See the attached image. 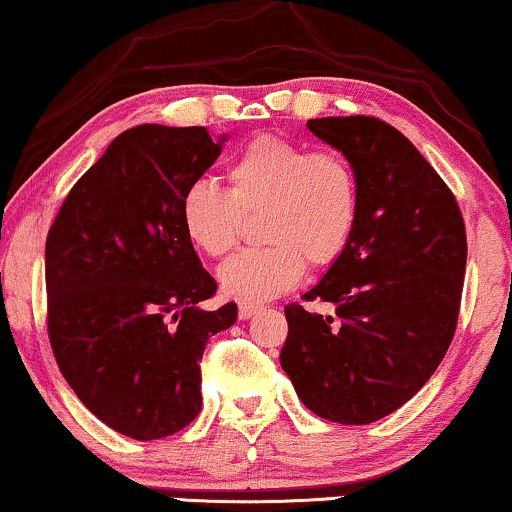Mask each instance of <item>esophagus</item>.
I'll use <instances>...</instances> for the list:
<instances>
[{"mask_svg":"<svg viewBox=\"0 0 512 512\" xmlns=\"http://www.w3.org/2000/svg\"><path fill=\"white\" fill-rule=\"evenodd\" d=\"M260 304H250V302H241L238 304V319H243V321H248V319H252V316H255L257 312H260Z\"/></svg>","mask_w":512,"mask_h":512,"instance_id":"1","label":"esophagus"}]
</instances>
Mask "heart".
Segmentation results:
<instances>
[{
  "instance_id": "obj_1",
  "label": "heart",
  "mask_w": 512,
  "mask_h": 512,
  "mask_svg": "<svg viewBox=\"0 0 512 512\" xmlns=\"http://www.w3.org/2000/svg\"><path fill=\"white\" fill-rule=\"evenodd\" d=\"M260 217V241L219 269V286L243 302H264L302 281L307 262L326 269L340 260L359 217L357 174L335 151L262 134L226 165V191L193 181L179 200L184 234L200 252L222 257L241 238L243 215Z\"/></svg>"
}]
</instances>
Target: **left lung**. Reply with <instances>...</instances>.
Returning <instances> with one entry per match:
<instances>
[{
	"mask_svg": "<svg viewBox=\"0 0 512 512\" xmlns=\"http://www.w3.org/2000/svg\"><path fill=\"white\" fill-rule=\"evenodd\" d=\"M359 184L354 236L307 302L288 304L281 366L316 416L366 425L404 406L454 340L465 276L456 196L399 129L371 115L309 120Z\"/></svg>",
	"mask_w": 512,
	"mask_h": 512,
	"instance_id": "left-lung-1",
	"label": "left lung"
}]
</instances>
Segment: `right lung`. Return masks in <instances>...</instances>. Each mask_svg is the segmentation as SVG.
I'll return each mask as SVG.
<instances>
[{
  "label": "right lung",
  "mask_w": 512,
  "mask_h": 512,
  "mask_svg": "<svg viewBox=\"0 0 512 512\" xmlns=\"http://www.w3.org/2000/svg\"><path fill=\"white\" fill-rule=\"evenodd\" d=\"M205 127L139 125L113 139L63 200L44 248L56 364L108 428L139 442L200 413V359L238 309L184 234L179 200L222 153Z\"/></svg>",
  "instance_id": "right-lung-1"
}]
</instances>
